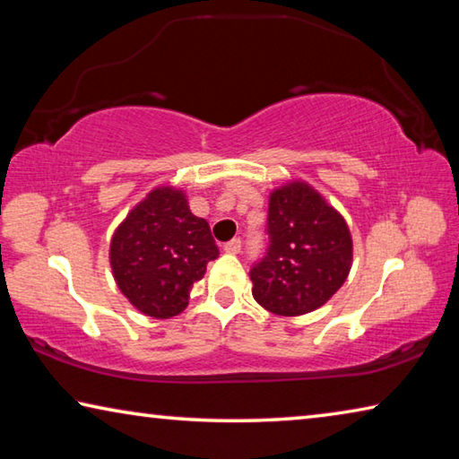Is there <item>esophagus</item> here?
Wrapping results in <instances>:
<instances>
[{
	"mask_svg": "<svg viewBox=\"0 0 459 459\" xmlns=\"http://www.w3.org/2000/svg\"><path fill=\"white\" fill-rule=\"evenodd\" d=\"M222 248H224V253H230V255H237V253H240V238H232V240H229V243H224V245H222Z\"/></svg>",
	"mask_w": 459,
	"mask_h": 459,
	"instance_id": "obj_1",
	"label": "esophagus"
}]
</instances>
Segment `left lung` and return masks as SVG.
Listing matches in <instances>:
<instances>
[{"label":"left lung","instance_id":"1","mask_svg":"<svg viewBox=\"0 0 459 459\" xmlns=\"http://www.w3.org/2000/svg\"><path fill=\"white\" fill-rule=\"evenodd\" d=\"M267 255L253 267V298L275 316L322 307L352 267V235L312 184L291 180L269 194Z\"/></svg>","mask_w":459,"mask_h":459}]
</instances>
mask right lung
Listing matches in <instances>:
<instances>
[{"instance_id":"obj_1","label":"right lung","mask_w":459,"mask_h":459,"mask_svg":"<svg viewBox=\"0 0 459 459\" xmlns=\"http://www.w3.org/2000/svg\"><path fill=\"white\" fill-rule=\"evenodd\" d=\"M219 257L211 227L192 214L176 186H155L115 229L108 263L119 291L137 312L168 320L188 306L190 287Z\"/></svg>"}]
</instances>
